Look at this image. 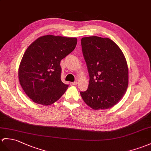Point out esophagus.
<instances>
[{
  "label": "esophagus",
  "instance_id": "obj_1",
  "mask_svg": "<svg viewBox=\"0 0 151 151\" xmlns=\"http://www.w3.org/2000/svg\"><path fill=\"white\" fill-rule=\"evenodd\" d=\"M77 83H78V82H77L76 81L73 82H70V84H71V86H76V85H77Z\"/></svg>",
  "mask_w": 151,
  "mask_h": 151
}]
</instances>
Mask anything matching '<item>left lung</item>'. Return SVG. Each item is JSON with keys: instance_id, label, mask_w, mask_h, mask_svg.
I'll return each instance as SVG.
<instances>
[{"instance_id": "left-lung-1", "label": "left lung", "mask_w": 151, "mask_h": 151, "mask_svg": "<svg viewBox=\"0 0 151 151\" xmlns=\"http://www.w3.org/2000/svg\"><path fill=\"white\" fill-rule=\"evenodd\" d=\"M81 44L89 75L88 88L80 92L82 99L94 110L111 108L127 89L129 71L125 56L109 38L83 37Z\"/></svg>"}]
</instances>
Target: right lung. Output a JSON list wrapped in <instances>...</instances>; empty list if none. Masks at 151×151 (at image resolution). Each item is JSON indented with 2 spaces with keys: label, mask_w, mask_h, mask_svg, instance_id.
Wrapping results in <instances>:
<instances>
[{
  "label": "right lung",
  "mask_w": 151,
  "mask_h": 151,
  "mask_svg": "<svg viewBox=\"0 0 151 151\" xmlns=\"http://www.w3.org/2000/svg\"><path fill=\"white\" fill-rule=\"evenodd\" d=\"M76 38L40 37L27 48L19 68L24 92L35 103L50 106L57 101L68 85L62 82L61 60L75 50Z\"/></svg>",
  "instance_id": "1"
}]
</instances>
